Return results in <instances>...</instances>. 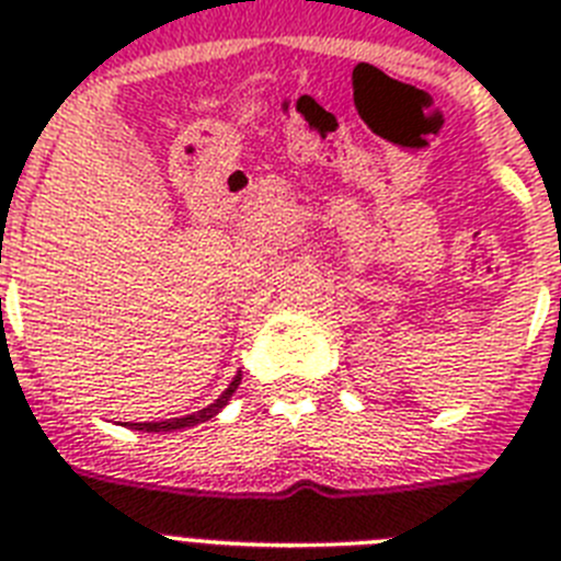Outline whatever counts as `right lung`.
<instances>
[{
  "mask_svg": "<svg viewBox=\"0 0 561 561\" xmlns=\"http://www.w3.org/2000/svg\"><path fill=\"white\" fill-rule=\"evenodd\" d=\"M241 385V374L232 379L230 388L225 390V393L219 396V399L213 401L210 408L199 410V413H193V415H185V419H165V421H153V424H128L131 430H142V433H171V430H182V427H193V424H199V421H207L213 419V415L219 413L221 408H225L227 401H230V396L236 393V388Z\"/></svg>",
  "mask_w": 561,
  "mask_h": 561,
  "instance_id": "add662e5",
  "label": "right lung"
}]
</instances>
